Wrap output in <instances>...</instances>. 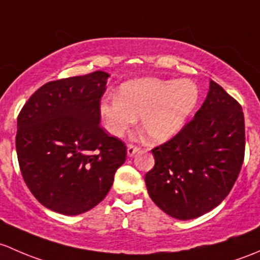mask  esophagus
Masks as SVG:
<instances>
[{
	"instance_id": "1",
	"label": "esophagus",
	"mask_w": 260,
	"mask_h": 260,
	"mask_svg": "<svg viewBox=\"0 0 260 260\" xmlns=\"http://www.w3.org/2000/svg\"><path fill=\"white\" fill-rule=\"evenodd\" d=\"M139 151H140V149H139L138 146H134V145H127L126 152H127V156H129V157L134 156V155H135V154H138Z\"/></svg>"
}]
</instances>
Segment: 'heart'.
I'll use <instances>...</instances> for the list:
<instances>
[{
	"instance_id": "b5f03b06",
	"label": "heart",
	"mask_w": 260,
	"mask_h": 260,
	"mask_svg": "<svg viewBox=\"0 0 260 260\" xmlns=\"http://www.w3.org/2000/svg\"><path fill=\"white\" fill-rule=\"evenodd\" d=\"M198 101L199 89L191 80L141 77L124 82L117 96H104L99 114L106 131L116 138L140 116V127L150 143L162 144L183 130Z\"/></svg>"
}]
</instances>
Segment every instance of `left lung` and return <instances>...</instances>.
<instances>
[{"mask_svg":"<svg viewBox=\"0 0 260 260\" xmlns=\"http://www.w3.org/2000/svg\"><path fill=\"white\" fill-rule=\"evenodd\" d=\"M244 149L242 106L210 80L194 119L175 138L151 150L155 167L145 175L150 198L179 220L213 210L234 185Z\"/></svg>","mask_w":260,"mask_h":260,"instance_id":"left-lung-1","label":"left lung"}]
</instances>
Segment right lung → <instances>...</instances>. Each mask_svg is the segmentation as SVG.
Instances as JSON below:
<instances>
[{
    "label": "right lung",
    "instance_id": "1",
    "mask_svg": "<svg viewBox=\"0 0 260 260\" xmlns=\"http://www.w3.org/2000/svg\"><path fill=\"white\" fill-rule=\"evenodd\" d=\"M110 75L95 71L51 81L17 119L21 174L47 209L79 215L99 204L126 159V146L100 127L99 104Z\"/></svg>",
    "mask_w": 260,
    "mask_h": 260
}]
</instances>
